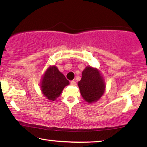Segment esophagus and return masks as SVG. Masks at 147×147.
I'll return each instance as SVG.
<instances>
[{"label":"esophagus","mask_w":147,"mask_h":147,"mask_svg":"<svg viewBox=\"0 0 147 147\" xmlns=\"http://www.w3.org/2000/svg\"><path fill=\"white\" fill-rule=\"evenodd\" d=\"M76 82L75 81H74V80H72V81H71V86H76Z\"/></svg>","instance_id":"34e87169"}]
</instances>
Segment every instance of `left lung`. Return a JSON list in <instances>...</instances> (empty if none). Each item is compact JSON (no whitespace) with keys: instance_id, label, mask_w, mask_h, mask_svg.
Wrapping results in <instances>:
<instances>
[{"instance_id":"8db88e82","label":"left lung","mask_w":147,"mask_h":147,"mask_svg":"<svg viewBox=\"0 0 147 147\" xmlns=\"http://www.w3.org/2000/svg\"><path fill=\"white\" fill-rule=\"evenodd\" d=\"M81 95L89 104L98 101L105 93L106 84L102 74L98 69L87 66L78 82Z\"/></svg>"}]
</instances>
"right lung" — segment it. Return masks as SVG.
I'll list each match as a JSON object with an SVG mask.
<instances>
[{
	"label": "right lung",
	"mask_w": 147,
	"mask_h": 147,
	"mask_svg": "<svg viewBox=\"0 0 147 147\" xmlns=\"http://www.w3.org/2000/svg\"><path fill=\"white\" fill-rule=\"evenodd\" d=\"M69 84V80L58 67L56 65H51L42 76L41 91L48 100L54 101L61 95L65 87Z\"/></svg>",
	"instance_id": "add662e5"
}]
</instances>
